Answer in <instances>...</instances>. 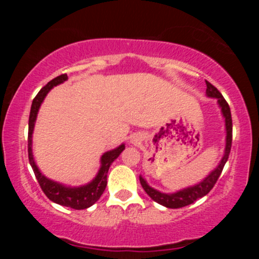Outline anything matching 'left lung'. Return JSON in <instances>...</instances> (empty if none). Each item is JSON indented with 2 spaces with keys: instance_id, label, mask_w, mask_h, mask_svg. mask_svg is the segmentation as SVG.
I'll list each match as a JSON object with an SVG mask.
<instances>
[{
  "instance_id": "8db88e82",
  "label": "left lung",
  "mask_w": 259,
  "mask_h": 259,
  "mask_svg": "<svg viewBox=\"0 0 259 259\" xmlns=\"http://www.w3.org/2000/svg\"><path fill=\"white\" fill-rule=\"evenodd\" d=\"M207 85V96L209 97H215L218 99V103L221 106L223 114L225 117V126H227V147H225V153L223 157L222 162L219 163V165L217 169L212 171L208 177L204 179L202 183L198 185H195L192 187H187L185 190H181L179 192H175V194H162V192L157 191V190L152 189L147 185V183L140 177V183L141 186L144 187V190L146 191V194L152 198L153 201H156L157 203L162 204V206L168 207V208H181L189 206V204L194 203L195 201H197L198 198L206 196L210 190L213 189L215 185L217 180L221 177L223 168H224L225 163L229 158V154H230L231 150V142H233V119H231V112L230 107H229L228 102L225 101L223 95L219 92L218 89L215 86H213L209 81L206 80Z\"/></svg>"
}]
</instances>
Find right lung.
Instances as JSON below:
<instances>
[{
    "label": "right lung",
    "mask_w": 259,
    "mask_h": 259,
    "mask_svg": "<svg viewBox=\"0 0 259 259\" xmlns=\"http://www.w3.org/2000/svg\"><path fill=\"white\" fill-rule=\"evenodd\" d=\"M68 79L67 74H61L57 78L52 79L51 81L47 82L46 85L38 91V94L35 96V99L32 100L31 103V109H30V115H29V130H28V156H29V162L34 170L35 177L38 181V185H40L41 190L44 191V194L47 196L52 202L55 203L61 204V206L70 207L73 209H85L89 208L95 203L101 195L105 191L107 186V173H108V169L111 167V164L118 158V156L121 153V151L125 148L124 145H121L115 150L106 152L101 158V169L97 174V177L91 181L90 184L85 186L80 187H67L63 186L62 184L55 183V181L47 179L42 174L40 173L36 164H35L34 158H32V152H31V134L34 130V124L35 119H36L37 111L40 108L41 102H42L45 96L47 95L53 86L62 84Z\"/></svg>",
    "instance_id": "1"
}]
</instances>
